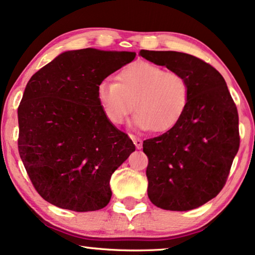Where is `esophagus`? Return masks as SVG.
I'll return each instance as SVG.
<instances>
[{"label":"esophagus","instance_id":"1","mask_svg":"<svg viewBox=\"0 0 255 255\" xmlns=\"http://www.w3.org/2000/svg\"><path fill=\"white\" fill-rule=\"evenodd\" d=\"M132 140H133V144L135 145V148L137 149H140L142 147V140L140 138L138 137H134V135H131Z\"/></svg>","mask_w":255,"mask_h":255}]
</instances>
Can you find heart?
Here are the masks:
<instances>
[{"label":"heart","mask_w":255,"mask_h":255,"mask_svg":"<svg viewBox=\"0 0 255 255\" xmlns=\"http://www.w3.org/2000/svg\"><path fill=\"white\" fill-rule=\"evenodd\" d=\"M189 89L179 73L166 72L151 62H134L118 73L117 81L103 80L97 86V100L107 120L123 124L132 109V127L166 132L182 118Z\"/></svg>","instance_id":"b5f03b06"}]
</instances>
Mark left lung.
<instances>
[{
	"label": "left lung",
	"mask_w": 255,
	"mask_h": 255,
	"mask_svg": "<svg viewBox=\"0 0 255 255\" xmlns=\"http://www.w3.org/2000/svg\"><path fill=\"white\" fill-rule=\"evenodd\" d=\"M139 55L179 73L189 89L179 123L142 144L148 198L165 210H193L217 196L228 179L240 141L237 107L221 73L201 59L175 51Z\"/></svg>",
	"instance_id": "8db88e82"
}]
</instances>
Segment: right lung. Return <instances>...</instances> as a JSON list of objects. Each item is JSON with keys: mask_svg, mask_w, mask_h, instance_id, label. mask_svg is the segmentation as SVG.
<instances>
[{"mask_svg": "<svg viewBox=\"0 0 255 255\" xmlns=\"http://www.w3.org/2000/svg\"><path fill=\"white\" fill-rule=\"evenodd\" d=\"M134 58L128 51H66L27 82L18 107V151L48 203L76 212L109 203L111 175L135 147L107 120L97 86Z\"/></svg>", "mask_w": 255, "mask_h": 255, "instance_id": "right-lung-1", "label": "right lung"}]
</instances>
